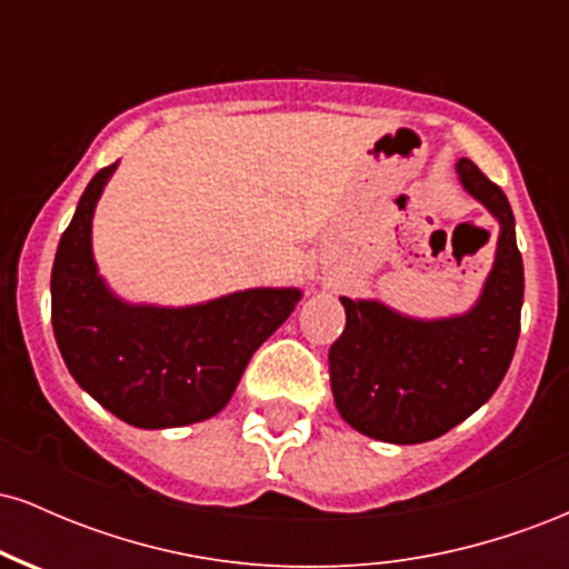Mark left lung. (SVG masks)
Listing matches in <instances>:
<instances>
[{
  "mask_svg": "<svg viewBox=\"0 0 569 569\" xmlns=\"http://www.w3.org/2000/svg\"><path fill=\"white\" fill-rule=\"evenodd\" d=\"M460 184L500 221L485 291L466 316L417 321L375 299L339 297L345 331L329 350L331 393L345 422L388 443H422L492 398L521 329L525 264L508 198L468 158Z\"/></svg>",
  "mask_w": 569,
  "mask_h": 569,
  "instance_id": "8db88e82",
  "label": "left lung"
}]
</instances>
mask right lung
Instances as JSON below:
<instances>
[{"instance_id":"add662e5","label":"right lung","mask_w":569,"mask_h":569,"mask_svg":"<svg viewBox=\"0 0 569 569\" xmlns=\"http://www.w3.org/2000/svg\"><path fill=\"white\" fill-rule=\"evenodd\" d=\"M114 166L82 192L58 243L50 293L58 350L82 390L136 428H179L213 417L299 289H248L206 305L154 307L117 299L98 276L90 224Z\"/></svg>"}]
</instances>
